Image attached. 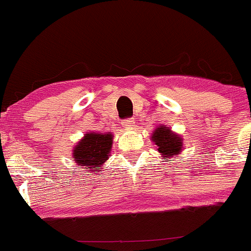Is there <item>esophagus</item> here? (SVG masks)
<instances>
[{
	"mask_svg": "<svg viewBox=\"0 0 251 251\" xmlns=\"http://www.w3.org/2000/svg\"><path fill=\"white\" fill-rule=\"evenodd\" d=\"M134 125V118H126V120L122 121V126L125 128H131Z\"/></svg>",
	"mask_w": 251,
	"mask_h": 251,
	"instance_id": "34e87169",
	"label": "esophagus"
}]
</instances>
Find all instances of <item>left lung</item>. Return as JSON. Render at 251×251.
<instances>
[{"label": "left lung", "instance_id": "8db88e82", "mask_svg": "<svg viewBox=\"0 0 251 251\" xmlns=\"http://www.w3.org/2000/svg\"><path fill=\"white\" fill-rule=\"evenodd\" d=\"M151 140L155 143L158 152L166 160L173 161V158L182 152L183 139L179 134L173 133L170 126H160L156 128L151 135Z\"/></svg>", "mask_w": 251, "mask_h": 251}]
</instances>
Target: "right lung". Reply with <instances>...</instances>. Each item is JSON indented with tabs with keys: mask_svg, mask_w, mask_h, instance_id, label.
I'll return each mask as SVG.
<instances>
[{
	"mask_svg": "<svg viewBox=\"0 0 251 251\" xmlns=\"http://www.w3.org/2000/svg\"><path fill=\"white\" fill-rule=\"evenodd\" d=\"M113 135L111 133H96L91 131L84 135V138L74 146L73 160L79 168L84 166L91 172H98L94 168L102 167L108 160L112 148Z\"/></svg>",
	"mask_w": 251,
	"mask_h": 251,
	"instance_id": "right-lung-1",
	"label": "right lung"
}]
</instances>
